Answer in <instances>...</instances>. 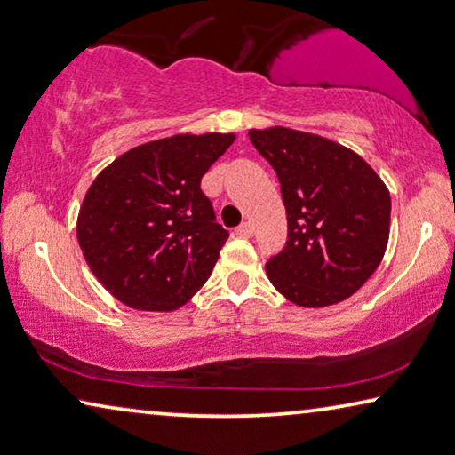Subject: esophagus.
Wrapping results in <instances>:
<instances>
[{"label": "esophagus", "mask_w": 455, "mask_h": 455, "mask_svg": "<svg viewBox=\"0 0 455 455\" xmlns=\"http://www.w3.org/2000/svg\"><path fill=\"white\" fill-rule=\"evenodd\" d=\"M236 235L245 236V239H249V236H253V227H251V222H243V225L236 228Z\"/></svg>", "instance_id": "obj_1"}]
</instances>
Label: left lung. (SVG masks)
I'll use <instances>...</instances> for the list:
<instances>
[{"label": "left lung", "instance_id": "8db88e82", "mask_svg": "<svg viewBox=\"0 0 455 455\" xmlns=\"http://www.w3.org/2000/svg\"><path fill=\"white\" fill-rule=\"evenodd\" d=\"M249 139L280 180L288 241L266 263L290 302L307 308L355 294L382 261L390 194L357 153L318 134L274 126Z\"/></svg>", "mask_w": 455, "mask_h": 455}]
</instances>
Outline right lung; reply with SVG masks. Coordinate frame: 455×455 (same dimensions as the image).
<instances>
[{
    "label": "right lung",
    "mask_w": 455,
    "mask_h": 455,
    "mask_svg": "<svg viewBox=\"0 0 455 455\" xmlns=\"http://www.w3.org/2000/svg\"><path fill=\"white\" fill-rule=\"evenodd\" d=\"M235 134H175L110 163L79 208L92 274L126 307L175 310L204 286L228 239L200 189Z\"/></svg>",
    "instance_id": "add662e5"
}]
</instances>
